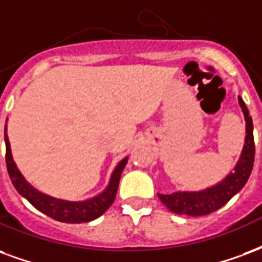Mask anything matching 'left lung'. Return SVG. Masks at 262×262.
Here are the masks:
<instances>
[{
	"mask_svg": "<svg viewBox=\"0 0 262 262\" xmlns=\"http://www.w3.org/2000/svg\"><path fill=\"white\" fill-rule=\"evenodd\" d=\"M239 105L245 115L246 137L239 161L224 179L216 185L197 191H175L170 194L158 193L160 200L172 212L187 216H201L220 210L228 201L237 194L247 183L253 164H254V137H253V121L249 116V110L245 101L239 97Z\"/></svg>",
	"mask_w": 262,
	"mask_h": 262,
	"instance_id": "obj_1",
	"label": "left lung"
}]
</instances>
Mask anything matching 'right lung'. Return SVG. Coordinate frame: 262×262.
<instances>
[{"instance_id":"add662e5","label":"right lung","mask_w":262,"mask_h":262,"mask_svg":"<svg viewBox=\"0 0 262 262\" xmlns=\"http://www.w3.org/2000/svg\"><path fill=\"white\" fill-rule=\"evenodd\" d=\"M8 121V119H7ZM4 139H5V147H7V168L9 178L12 180V185L17 193L25 197L30 204L41 211L42 214L51 216L52 220L59 221V222H67V224H82V222H90L93 220H97L98 216H101L112 205L116 197L118 186H119V179H121L122 172L127 162V157L118 162L115 169L112 170L111 178L108 185L101 193H98L94 197L86 199L80 201H71L63 200V199H57L50 194L42 193L34 186L29 183L25 179L22 172L15 164L11 151V144L7 135V123H5V130H4Z\"/></svg>"}]
</instances>
